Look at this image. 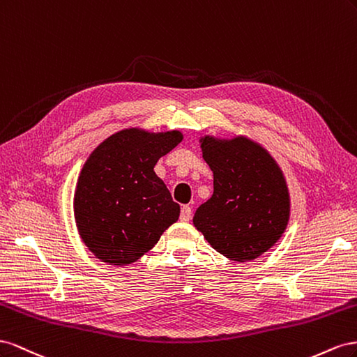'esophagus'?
<instances>
[{"mask_svg": "<svg viewBox=\"0 0 357 357\" xmlns=\"http://www.w3.org/2000/svg\"><path fill=\"white\" fill-rule=\"evenodd\" d=\"M181 221H190L191 220V208L188 205H184L181 208Z\"/></svg>", "mask_w": 357, "mask_h": 357, "instance_id": "34e87169", "label": "esophagus"}]
</instances>
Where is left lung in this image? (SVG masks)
Returning a JSON list of instances; mask_svg holds the SVG:
<instances>
[{"mask_svg":"<svg viewBox=\"0 0 357 357\" xmlns=\"http://www.w3.org/2000/svg\"><path fill=\"white\" fill-rule=\"evenodd\" d=\"M200 148L213 173V195L197 208L192 222L227 259L260 257L289 224L290 195L282 170L266 149L245 136H205Z\"/></svg>","mask_w":357,"mask_h":357,"instance_id":"1","label":"left lung"}]
</instances>
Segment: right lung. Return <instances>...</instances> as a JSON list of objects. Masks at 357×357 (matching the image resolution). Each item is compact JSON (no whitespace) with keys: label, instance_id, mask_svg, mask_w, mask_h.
<instances>
[{"label":"right lung","instance_id":"obj_1","mask_svg":"<svg viewBox=\"0 0 357 357\" xmlns=\"http://www.w3.org/2000/svg\"><path fill=\"white\" fill-rule=\"evenodd\" d=\"M181 131L127 128L91 152L75 191L79 235L97 259L124 266L139 260L179 218V205L154 172L181 144Z\"/></svg>","mask_w":357,"mask_h":357}]
</instances>
